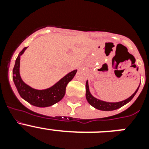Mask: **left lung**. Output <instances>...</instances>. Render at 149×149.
Wrapping results in <instances>:
<instances>
[{
	"label": "left lung",
	"mask_w": 149,
	"mask_h": 149,
	"mask_svg": "<svg viewBox=\"0 0 149 149\" xmlns=\"http://www.w3.org/2000/svg\"><path fill=\"white\" fill-rule=\"evenodd\" d=\"M139 86L136 89V90L134 92V94L131 95L129 98L127 99L124 100V101H119V102H107V101H102L98 98H95L93 95L91 94L89 92V83L88 81H86V98L87 101L90 105L95 107V109H98L100 110H103V111H111V110H117V109L120 108L121 107L127 104L129 101H131V99L134 97V95H136L137 93L138 89H139Z\"/></svg>",
	"instance_id": "obj_1"
}]
</instances>
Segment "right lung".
I'll use <instances>...</instances> for the list:
<instances>
[{"instance_id":"1","label":"right lung","mask_w":149,"mask_h":149,"mask_svg":"<svg viewBox=\"0 0 149 149\" xmlns=\"http://www.w3.org/2000/svg\"><path fill=\"white\" fill-rule=\"evenodd\" d=\"M27 47L24 48L15 60L13 70V79L20 96L30 104L39 107H46L57 103L64 97L67 84L75 75L77 69L69 72L58 82L51 87L45 89L32 88L24 82L20 75V59Z\"/></svg>"}]
</instances>
